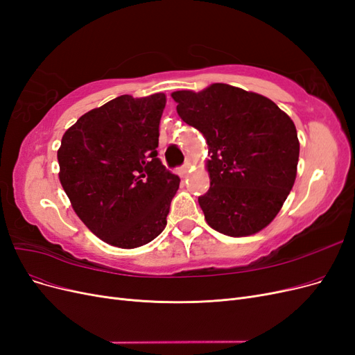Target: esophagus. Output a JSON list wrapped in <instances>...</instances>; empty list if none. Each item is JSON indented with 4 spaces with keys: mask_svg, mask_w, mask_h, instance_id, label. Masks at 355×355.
Returning <instances> with one entry per match:
<instances>
[{
    "mask_svg": "<svg viewBox=\"0 0 355 355\" xmlns=\"http://www.w3.org/2000/svg\"><path fill=\"white\" fill-rule=\"evenodd\" d=\"M189 167H191V163H189V161H187V163H185L184 166H182L180 171H182V173H188V171H189Z\"/></svg>",
    "mask_w": 355,
    "mask_h": 355,
    "instance_id": "34e87169",
    "label": "esophagus"
}]
</instances>
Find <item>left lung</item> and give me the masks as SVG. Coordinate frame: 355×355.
<instances>
[{"mask_svg":"<svg viewBox=\"0 0 355 355\" xmlns=\"http://www.w3.org/2000/svg\"><path fill=\"white\" fill-rule=\"evenodd\" d=\"M178 114L206 137L210 188L198 197L213 230L245 237L280 211L296 179L299 141L293 121L262 94L216 83L171 93Z\"/></svg>","mask_w":355,"mask_h":355,"instance_id":"left-lung-1","label":"left lung"}]
</instances>
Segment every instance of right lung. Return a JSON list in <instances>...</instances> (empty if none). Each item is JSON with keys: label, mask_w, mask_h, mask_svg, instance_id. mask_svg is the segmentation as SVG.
<instances>
[{"label": "right lung", "mask_w": 355, "mask_h": 355, "mask_svg": "<svg viewBox=\"0 0 355 355\" xmlns=\"http://www.w3.org/2000/svg\"><path fill=\"white\" fill-rule=\"evenodd\" d=\"M166 94H123L80 116L58 151L60 184L78 218L121 249L153 241L167 225L179 176L158 155Z\"/></svg>", "instance_id": "1"}]
</instances>
